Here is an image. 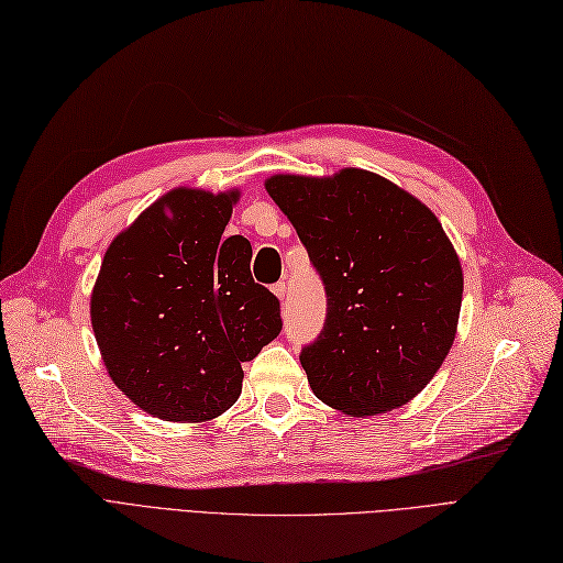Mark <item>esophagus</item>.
Returning <instances> with one entry per match:
<instances>
[{"mask_svg": "<svg viewBox=\"0 0 563 563\" xmlns=\"http://www.w3.org/2000/svg\"><path fill=\"white\" fill-rule=\"evenodd\" d=\"M273 294L279 298V300H284L286 298V294H288V288H286V284L284 282H279V284H275L273 286Z\"/></svg>", "mask_w": 563, "mask_h": 563, "instance_id": "esophagus-1", "label": "esophagus"}]
</instances>
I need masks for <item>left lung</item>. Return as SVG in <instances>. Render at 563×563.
<instances>
[{
  "mask_svg": "<svg viewBox=\"0 0 563 563\" xmlns=\"http://www.w3.org/2000/svg\"><path fill=\"white\" fill-rule=\"evenodd\" d=\"M267 196L323 279L328 314L300 363L319 400L391 412L440 371L456 338L463 269L438 217L375 172L273 174Z\"/></svg>",
  "mask_w": 563,
  "mask_h": 563,
  "instance_id": "1",
  "label": "left lung"
}]
</instances>
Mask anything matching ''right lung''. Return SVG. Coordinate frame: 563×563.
<instances>
[{
	"mask_svg": "<svg viewBox=\"0 0 563 563\" xmlns=\"http://www.w3.org/2000/svg\"><path fill=\"white\" fill-rule=\"evenodd\" d=\"M240 188H172L109 244L90 323L113 384L151 417L202 423L242 394V363L282 331L251 277V244L223 238Z\"/></svg>",
	"mask_w": 563,
	"mask_h": 563,
	"instance_id": "add662e5",
	"label": "right lung"
}]
</instances>
